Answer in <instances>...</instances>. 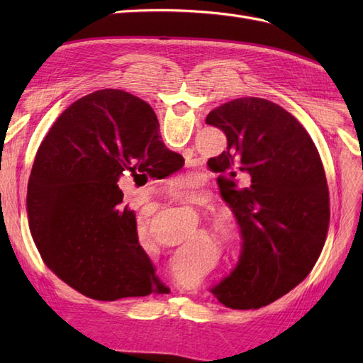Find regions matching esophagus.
<instances>
[{
	"label": "esophagus",
	"mask_w": 363,
	"mask_h": 363,
	"mask_svg": "<svg viewBox=\"0 0 363 363\" xmlns=\"http://www.w3.org/2000/svg\"><path fill=\"white\" fill-rule=\"evenodd\" d=\"M201 201H206V198H204V196H201Z\"/></svg>",
	"instance_id": "esophagus-1"
}]
</instances>
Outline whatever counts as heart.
I'll return each mask as SVG.
<instances>
[{
	"label": "heart",
	"instance_id": "1",
	"mask_svg": "<svg viewBox=\"0 0 363 363\" xmlns=\"http://www.w3.org/2000/svg\"><path fill=\"white\" fill-rule=\"evenodd\" d=\"M167 196L173 199L176 203L186 204V206H204V201H201V196H204L201 191H198L191 186H181V184L173 182L172 186L167 187ZM215 233L221 238V240L228 242L233 237V230L226 225V223H217L215 225ZM138 237H140L142 243L146 240V226L143 223L138 225Z\"/></svg>",
	"mask_w": 363,
	"mask_h": 363
}]
</instances>
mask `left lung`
Instances as JSON below:
<instances>
[{
  "label": "left lung",
  "instance_id": "1",
  "mask_svg": "<svg viewBox=\"0 0 363 363\" xmlns=\"http://www.w3.org/2000/svg\"><path fill=\"white\" fill-rule=\"evenodd\" d=\"M228 146L211 169L228 174L220 194L240 228L235 268L209 289L233 309H257L284 296L311 273L329 228V190L317 146L279 104L238 98L206 118ZM235 175L250 186H235Z\"/></svg>",
  "mask_w": 363,
  "mask_h": 363
}]
</instances>
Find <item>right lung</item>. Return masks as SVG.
<instances>
[{"instance_id": "obj_1", "label": "right lung", "mask_w": 363, "mask_h": 363, "mask_svg": "<svg viewBox=\"0 0 363 363\" xmlns=\"http://www.w3.org/2000/svg\"><path fill=\"white\" fill-rule=\"evenodd\" d=\"M148 103L98 90L60 115L37 151L28 184L30 234L51 272L99 301L168 293L138 243L118 181L135 184L184 167L160 140Z\"/></svg>"}]
</instances>
